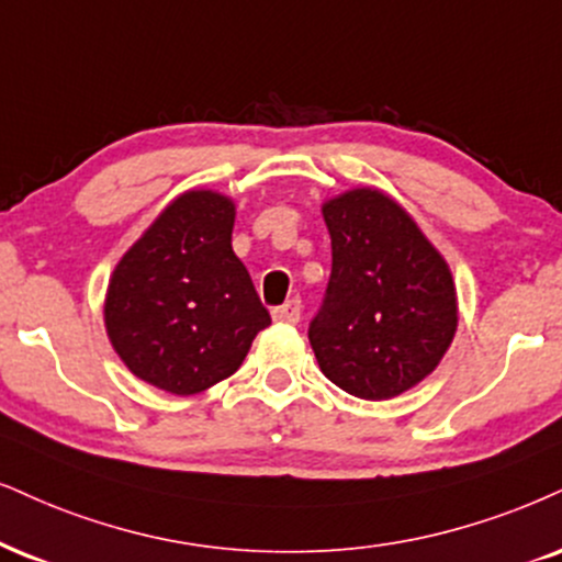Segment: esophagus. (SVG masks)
Here are the masks:
<instances>
[{
    "instance_id": "1",
    "label": "esophagus",
    "mask_w": 562,
    "mask_h": 562,
    "mask_svg": "<svg viewBox=\"0 0 562 562\" xmlns=\"http://www.w3.org/2000/svg\"><path fill=\"white\" fill-rule=\"evenodd\" d=\"M273 321L276 323H300V315H302V300H289V302H283V304H279V307H273Z\"/></svg>"
}]
</instances>
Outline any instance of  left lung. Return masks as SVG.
I'll return each mask as SVG.
<instances>
[{
  "mask_svg": "<svg viewBox=\"0 0 562 562\" xmlns=\"http://www.w3.org/2000/svg\"><path fill=\"white\" fill-rule=\"evenodd\" d=\"M334 266L310 344L323 375L385 401L425 380L453 341L459 304L448 262L414 218L372 187L323 205Z\"/></svg>",
  "mask_w": 562,
  "mask_h": 562,
  "instance_id": "obj_1",
  "label": "left lung"
}]
</instances>
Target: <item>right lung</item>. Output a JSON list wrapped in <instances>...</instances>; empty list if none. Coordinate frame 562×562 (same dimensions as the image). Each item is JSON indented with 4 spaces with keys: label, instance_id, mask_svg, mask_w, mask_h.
Returning <instances> with one entry per match:
<instances>
[{
    "label": "right lung",
    "instance_id": "right-lung-1",
    "mask_svg": "<svg viewBox=\"0 0 562 562\" xmlns=\"http://www.w3.org/2000/svg\"><path fill=\"white\" fill-rule=\"evenodd\" d=\"M234 203L190 190L124 252L109 281L103 321L130 372L175 396L234 375L270 325L232 249Z\"/></svg>",
    "mask_w": 562,
    "mask_h": 562
}]
</instances>
